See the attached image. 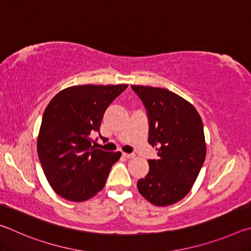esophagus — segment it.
I'll return each mask as SVG.
<instances>
[{
  "label": "esophagus",
  "mask_w": 251,
  "mask_h": 251,
  "mask_svg": "<svg viewBox=\"0 0 251 251\" xmlns=\"http://www.w3.org/2000/svg\"><path fill=\"white\" fill-rule=\"evenodd\" d=\"M123 156L126 157V158H134L135 154H133V152H131V154H128V152H123Z\"/></svg>",
  "instance_id": "esophagus-1"
}]
</instances>
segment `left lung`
<instances>
[{"instance_id":"left-lung-1","label":"left lung","mask_w":251,"mask_h":251,"mask_svg":"<svg viewBox=\"0 0 251 251\" xmlns=\"http://www.w3.org/2000/svg\"><path fill=\"white\" fill-rule=\"evenodd\" d=\"M147 110L148 143L158 151L138 192L155 206H168L190 192L206 158L203 125L196 108L165 88L131 85Z\"/></svg>"}]
</instances>
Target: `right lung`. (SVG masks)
Wrapping results in <instances>:
<instances>
[{"instance_id":"right-lung-1","label":"right lung","mask_w":251,"mask_h":251,"mask_svg":"<svg viewBox=\"0 0 251 251\" xmlns=\"http://www.w3.org/2000/svg\"><path fill=\"white\" fill-rule=\"evenodd\" d=\"M127 86H71L57 93L45 108L37 154L46 179L61 197L84 201L103 189L122 154L97 150L91 136L100 131L105 110Z\"/></svg>"}]
</instances>
